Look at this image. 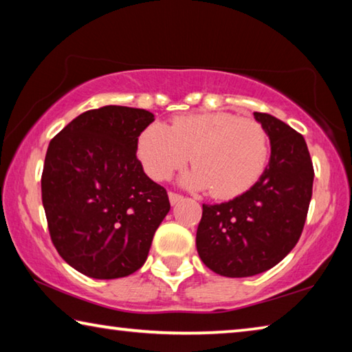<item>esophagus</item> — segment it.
Instances as JSON below:
<instances>
[{"instance_id":"esophagus-1","label":"esophagus","mask_w":352,"mask_h":352,"mask_svg":"<svg viewBox=\"0 0 352 352\" xmlns=\"http://www.w3.org/2000/svg\"><path fill=\"white\" fill-rule=\"evenodd\" d=\"M183 199V195H180V194H177V192H169V201H170V205H175V204H178V201H180Z\"/></svg>"}]
</instances>
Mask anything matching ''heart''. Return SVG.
Instances as JSON below:
<instances>
[{"label":"heart","mask_w":352,"mask_h":352,"mask_svg":"<svg viewBox=\"0 0 352 352\" xmlns=\"http://www.w3.org/2000/svg\"><path fill=\"white\" fill-rule=\"evenodd\" d=\"M136 153L146 174L163 182L188 163V186L206 189L216 199H231L259 180L270 157L269 133L253 118L226 111L177 116L168 127L152 122L142 130Z\"/></svg>","instance_id":"b5f03b06"}]
</instances>
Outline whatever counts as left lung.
Here are the masks:
<instances>
[{
  "mask_svg": "<svg viewBox=\"0 0 352 352\" xmlns=\"http://www.w3.org/2000/svg\"><path fill=\"white\" fill-rule=\"evenodd\" d=\"M272 144L264 174L247 192L204 205L197 252L204 264L228 278L275 267L296 245L312 197L314 166L301 133L267 113H254Z\"/></svg>",
  "mask_w": 352,
  "mask_h": 352,
  "instance_id": "left-lung-1",
  "label": "left lung"
}]
</instances>
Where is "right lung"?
Masks as SVG:
<instances>
[{"label": "right lung", "mask_w": 352, "mask_h": 352, "mask_svg": "<svg viewBox=\"0 0 352 352\" xmlns=\"http://www.w3.org/2000/svg\"><path fill=\"white\" fill-rule=\"evenodd\" d=\"M151 111L121 105L88 110L47 147L41 174L51 241L65 262L96 279L132 275L170 210L168 192L138 158Z\"/></svg>", "instance_id": "1"}]
</instances>
